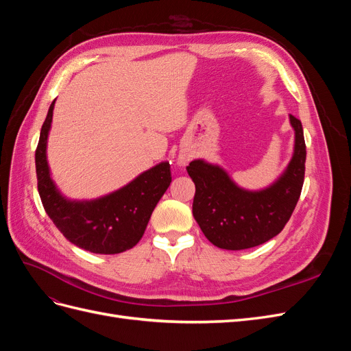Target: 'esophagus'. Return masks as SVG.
Returning a JSON list of instances; mask_svg holds the SVG:
<instances>
[{
	"label": "esophagus",
	"mask_w": 351,
	"mask_h": 351,
	"mask_svg": "<svg viewBox=\"0 0 351 351\" xmlns=\"http://www.w3.org/2000/svg\"><path fill=\"white\" fill-rule=\"evenodd\" d=\"M186 162H187V159H184V158H182V159H180V164H183V165H184Z\"/></svg>",
	"instance_id": "obj_1"
}]
</instances>
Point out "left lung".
<instances>
[{
	"label": "left lung",
	"instance_id": "left-lung-1",
	"mask_svg": "<svg viewBox=\"0 0 351 351\" xmlns=\"http://www.w3.org/2000/svg\"><path fill=\"white\" fill-rule=\"evenodd\" d=\"M294 151L289 165L262 190L239 187L226 169L195 159L187 173L196 186L193 217L205 237L219 249L241 250L271 240L282 231L300 197L306 145L300 120L290 114Z\"/></svg>",
	"mask_w": 351,
	"mask_h": 351
}]
</instances>
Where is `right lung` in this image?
Segmentation results:
<instances>
[{"mask_svg":"<svg viewBox=\"0 0 351 351\" xmlns=\"http://www.w3.org/2000/svg\"><path fill=\"white\" fill-rule=\"evenodd\" d=\"M52 101L42 124L35 152L38 190L48 217L70 243L99 254L132 249L142 239L152 212L171 183L169 164L161 162L115 192L92 200H70L51 178L47 142L52 123Z\"/></svg>","mask_w":351,"mask_h":351,"instance_id":"obj_1","label":"right lung"}]
</instances>
